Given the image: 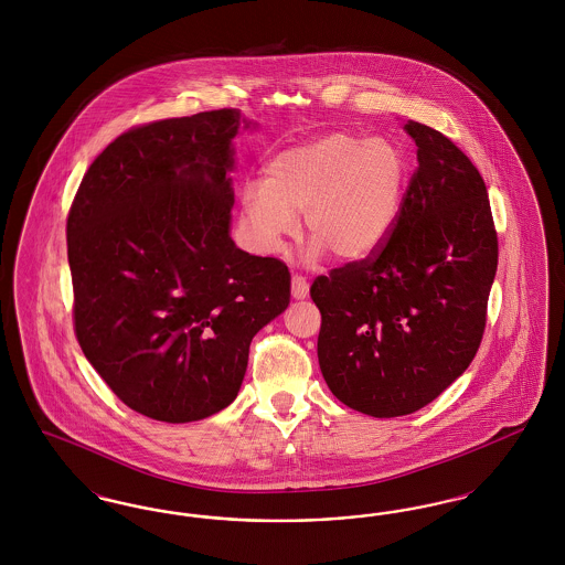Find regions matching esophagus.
<instances>
[{
	"label": "esophagus",
	"instance_id": "esophagus-1",
	"mask_svg": "<svg viewBox=\"0 0 565 565\" xmlns=\"http://www.w3.org/2000/svg\"><path fill=\"white\" fill-rule=\"evenodd\" d=\"M292 296L298 300L309 296V281L302 275H292Z\"/></svg>",
	"mask_w": 565,
	"mask_h": 565
}]
</instances>
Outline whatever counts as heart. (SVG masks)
I'll return each instance as SVG.
<instances>
[{
  "label": "heart",
  "mask_w": 565,
  "mask_h": 565,
  "mask_svg": "<svg viewBox=\"0 0 565 565\" xmlns=\"http://www.w3.org/2000/svg\"><path fill=\"white\" fill-rule=\"evenodd\" d=\"M411 161L390 137L334 131L277 152L263 184L242 190L247 233L265 254H277L302 214L309 256L330 249L339 260L371 256L403 214Z\"/></svg>",
  "instance_id": "obj_1"
}]
</instances>
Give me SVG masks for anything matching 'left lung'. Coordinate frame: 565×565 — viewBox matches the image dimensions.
Returning <instances> with one entry per match:
<instances>
[{"mask_svg":"<svg viewBox=\"0 0 565 565\" xmlns=\"http://www.w3.org/2000/svg\"><path fill=\"white\" fill-rule=\"evenodd\" d=\"M417 162L403 214L366 260L320 275L318 358L330 392L371 417L438 398L477 355L498 269L483 178L456 143L408 120Z\"/></svg>","mask_w":565,"mask_h":565,"instance_id":"left-lung-1","label":"left lung"}]
</instances>
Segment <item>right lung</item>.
<instances>
[{
	"instance_id": "right-lung-1",
	"label": "right lung",
	"mask_w": 565,
	"mask_h": 565,
	"mask_svg": "<svg viewBox=\"0 0 565 565\" xmlns=\"http://www.w3.org/2000/svg\"><path fill=\"white\" fill-rule=\"evenodd\" d=\"M239 109L141 125L93 161L67 217L86 360L137 413L186 424L237 398L254 334L290 273L231 239Z\"/></svg>"
}]
</instances>
